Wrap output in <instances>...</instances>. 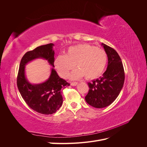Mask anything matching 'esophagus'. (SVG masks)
Wrapping results in <instances>:
<instances>
[{
    "mask_svg": "<svg viewBox=\"0 0 147 147\" xmlns=\"http://www.w3.org/2000/svg\"><path fill=\"white\" fill-rule=\"evenodd\" d=\"M70 84L72 86H77L78 84V83L77 82H72V83H70Z\"/></svg>",
    "mask_w": 147,
    "mask_h": 147,
    "instance_id": "obj_1",
    "label": "esophagus"
}]
</instances>
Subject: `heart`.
I'll use <instances>...</instances> for the list:
<instances>
[{
  "label": "heart",
  "mask_w": 147,
  "mask_h": 147,
  "mask_svg": "<svg viewBox=\"0 0 147 147\" xmlns=\"http://www.w3.org/2000/svg\"><path fill=\"white\" fill-rule=\"evenodd\" d=\"M107 62L105 51L86 43L70 47L65 55H58L54 61L56 69L62 77L66 78L74 66L77 67L70 74L71 79L85 77L91 80L99 77L104 72Z\"/></svg>",
  "instance_id": "b5f03b06"
}]
</instances>
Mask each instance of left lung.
I'll return each instance as SVG.
<instances>
[{
	"label": "left lung",
	"mask_w": 147,
	"mask_h": 147,
	"mask_svg": "<svg viewBox=\"0 0 147 147\" xmlns=\"http://www.w3.org/2000/svg\"><path fill=\"white\" fill-rule=\"evenodd\" d=\"M102 45L107 55V68L102 77L88 83L90 89L85 97L89 105L97 109L109 106L117 99L123 86L125 77L118 53L104 43Z\"/></svg>",
	"instance_id": "obj_1"
}]
</instances>
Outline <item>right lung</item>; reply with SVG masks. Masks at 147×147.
Instances as JSON below:
<instances>
[{
  "label": "right lung",
  "instance_id": "obj_1",
  "mask_svg": "<svg viewBox=\"0 0 147 147\" xmlns=\"http://www.w3.org/2000/svg\"><path fill=\"white\" fill-rule=\"evenodd\" d=\"M53 43H49L28 51L22 57L17 77V86L26 103L30 108L43 115L55 113L61 107L63 99L62 90L70 85L52 68L47 81L40 84H31L25 75V65L38 58L47 60L53 67L55 61Z\"/></svg>",
  "mask_w": 147,
  "mask_h": 147
}]
</instances>
